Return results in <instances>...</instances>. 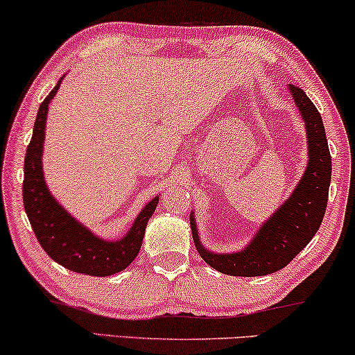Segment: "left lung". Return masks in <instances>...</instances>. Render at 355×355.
<instances>
[{
    "instance_id": "obj_1",
    "label": "left lung",
    "mask_w": 355,
    "mask_h": 355,
    "mask_svg": "<svg viewBox=\"0 0 355 355\" xmlns=\"http://www.w3.org/2000/svg\"><path fill=\"white\" fill-rule=\"evenodd\" d=\"M288 89L305 123L309 145L307 168L288 200L260 226L247 247L232 254L207 250L198 239L193 213L191 215L192 237L198 254L220 273L249 278L284 268L312 241L323 221L331 182V155L327 132L322 116L305 92L293 84Z\"/></svg>"
}]
</instances>
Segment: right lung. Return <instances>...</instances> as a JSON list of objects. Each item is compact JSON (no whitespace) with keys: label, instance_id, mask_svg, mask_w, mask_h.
Returning a JSON list of instances; mask_svg holds the SVG:
<instances>
[{"label":"right lung","instance_id":"obj_1","mask_svg":"<svg viewBox=\"0 0 355 355\" xmlns=\"http://www.w3.org/2000/svg\"><path fill=\"white\" fill-rule=\"evenodd\" d=\"M61 80L62 77L58 80L50 95L43 100L33 124L32 140L27 147L26 162H24V208L43 250L56 263L76 273L110 276L128 268L137 257L142 247L145 227L158 205L159 197L152 198L135 218L128 234L123 239L116 241H105L94 234L89 227L80 225L58 203L43 178L42 155L48 106L60 89Z\"/></svg>","mask_w":355,"mask_h":355}]
</instances>
